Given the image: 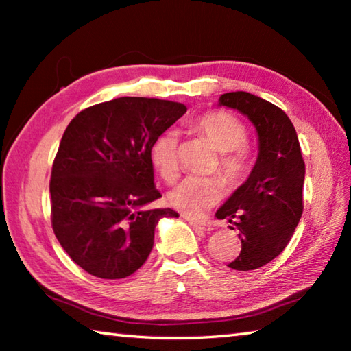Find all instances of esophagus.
<instances>
[{
	"label": "esophagus",
	"mask_w": 351,
	"mask_h": 351,
	"mask_svg": "<svg viewBox=\"0 0 351 351\" xmlns=\"http://www.w3.org/2000/svg\"><path fill=\"white\" fill-rule=\"evenodd\" d=\"M190 226H193V229L201 230V232H209L212 230V224L210 223H203V221H197V219H187Z\"/></svg>",
	"instance_id": "esophagus-1"
}]
</instances>
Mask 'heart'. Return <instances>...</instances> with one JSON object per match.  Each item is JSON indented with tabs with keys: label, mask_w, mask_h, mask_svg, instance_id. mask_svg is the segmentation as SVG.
<instances>
[{
	"label": "heart",
	"mask_w": 351,
	"mask_h": 351,
	"mask_svg": "<svg viewBox=\"0 0 351 351\" xmlns=\"http://www.w3.org/2000/svg\"><path fill=\"white\" fill-rule=\"evenodd\" d=\"M190 125L218 152L213 171L230 187H239L252 170V154L246 145L247 130L239 117L228 111H209L195 117ZM152 162L165 181L178 176V136L165 132L153 142ZM223 182L215 176H190L169 193V203L186 217L199 218L223 197Z\"/></svg>",
	"instance_id": "b5f03b06"
}]
</instances>
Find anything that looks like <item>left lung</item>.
I'll use <instances>...</instances> for the list:
<instances>
[{"label":"left lung","instance_id":"8db88e82","mask_svg":"<svg viewBox=\"0 0 351 351\" xmlns=\"http://www.w3.org/2000/svg\"><path fill=\"white\" fill-rule=\"evenodd\" d=\"M219 105L247 116L258 133L251 175L215 213L239 229L241 251L229 268L258 269L280 255L299 224L305 162L293 122L278 106L245 91L223 94Z\"/></svg>","mask_w":351,"mask_h":351}]
</instances>
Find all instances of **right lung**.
Segmentation results:
<instances>
[{
    "instance_id": "1",
    "label": "right lung",
    "mask_w": 351,
    "mask_h": 351,
    "mask_svg": "<svg viewBox=\"0 0 351 351\" xmlns=\"http://www.w3.org/2000/svg\"><path fill=\"white\" fill-rule=\"evenodd\" d=\"M186 105L119 97L69 122L51 171V221L74 263L99 278H125L152 252L154 228L171 209H144L161 198L150 150Z\"/></svg>"
}]
</instances>
